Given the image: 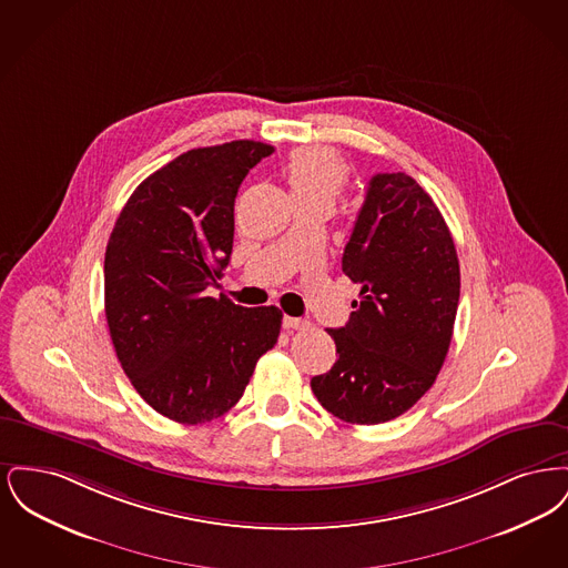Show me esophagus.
<instances>
[{
    "label": "esophagus",
    "instance_id": "1",
    "mask_svg": "<svg viewBox=\"0 0 568 568\" xmlns=\"http://www.w3.org/2000/svg\"><path fill=\"white\" fill-rule=\"evenodd\" d=\"M283 327H285V329H290V332H292V329H304V327H308V322H306V320H297V317H287V315H285V317H283Z\"/></svg>",
    "mask_w": 568,
    "mask_h": 568
}]
</instances>
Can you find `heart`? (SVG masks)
<instances>
[{
	"label": "heart",
	"instance_id": "1",
	"mask_svg": "<svg viewBox=\"0 0 568 568\" xmlns=\"http://www.w3.org/2000/svg\"><path fill=\"white\" fill-rule=\"evenodd\" d=\"M285 179L290 191L302 202H325L332 204L349 181L345 162L324 146L296 149L285 163Z\"/></svg>",
	"mask_w": 568,
	"mask_h": 568
}]
</instances>
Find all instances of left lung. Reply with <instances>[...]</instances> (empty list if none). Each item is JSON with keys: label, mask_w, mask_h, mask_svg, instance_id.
<instances>
[{"label": "left lung", "mask_w": 568, "mask_h": 568, "mask_svg": "<svg viewBox=\"0 0 568 568\" xmlns=\"http://www.w3.org/2000/svg\"><path fill=\"white\" fill-rule=\"evenodd\" d=\"M359 283L345 327H329L336 362L311 378L334 417L375 426L403 415L447 357L458 313L459 264L433 197L405 172L375 174L343 253Z\"/></svg>", "instance_id": "left-lung-1"}]
</instances>
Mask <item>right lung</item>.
<instances>
[{"mask_svg": "<svg viewBox=\"0 0 568 568\" xmlns=\"http://www.w3.org/2000/svg\"><path fill=\"white\" fill-rule=\"evenodd\" d=\"M274 146L234 140L191 149L144 179L104 257V306L116 357L163 417L204 424L243 398L283 313L206 296L230 264L234 200Z\"/></svg>", "mask_w": 568, "mask_h": 568, "instance_id": "right-lung-1", "label": "right lung"}]
</instances>
